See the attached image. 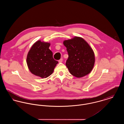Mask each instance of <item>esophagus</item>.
Listing matches in <instances>:
<instances>
[{"label": "esophagus", "instance_id": "obj_1", "mask_svg": "<svg viewBox=\"0 0 124 124\" xmlns=\"http://www.w3.org/2000/svg\"><path fill=\"white\" fill-rule=\"evenodd\" d=\"M62 61H63L62 59H61L60 60H59V62H62Z\"/></svg>", "mask_w": 124, "mask_h": 124}]
</instances>
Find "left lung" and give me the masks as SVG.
Wrapping results in <instances>:
<instances>
[{
  "label": "left lung",
  "instance_id": "obj_1",
  "mask_svg": "<svg viewBox=\"0 0 124 124\" xmlns=\"http://www.w3.org/2000/svg\"><path fill=\"white\" fill-rule=\"evenodd\" d=\"M63 44L69 56L66 65L71 74L81 78L89 74L93 67L95 57L88 43L82 38L74 37L64 40Z\"/></svg>",
  "mask_w": 124,
  "mask_h": 124
}]
</instances>
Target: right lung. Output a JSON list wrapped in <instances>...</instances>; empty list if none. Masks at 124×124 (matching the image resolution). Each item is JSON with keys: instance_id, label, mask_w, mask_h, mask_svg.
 Instances as JSON below:
<instances>
[{"instance_id": "1", "label": "right lung", "mask_w": 124, "mask_h": 124, "mask_svg": "<svg viewBox=\"0 0 124 124\" xmlns=\"http://www.w3.org/2000/svg\"><path fill=\"white\" fill-rule=\"evenodd\" d=\"M50 46V43L38 40L32 46L27 57V63L30 71L42 78L51 75L58 63L53 59Z\"/></svg>"}]
</instances>
